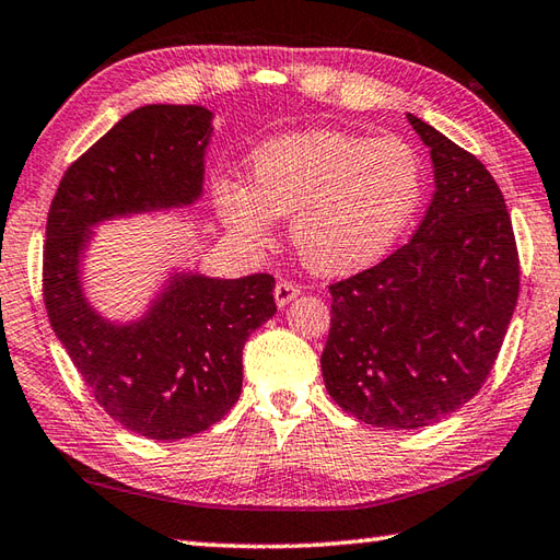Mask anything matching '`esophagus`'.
Segmentation results:
<instances>
[{"instance_id":"esophagus-1","label":"esophagus","mask_w":560,"mask_h":560,"mask_svg":"<svg viewBox=\"0 0 560 560\" xmlns=\"http://www.w3.org/2000/svg\"><path fill=\"white\" fill-rule=\"evenodd\" d=\"M301 293V287L295 281H289V279H283V281H279L277 283V289H273V299H277V303L279 305H287V303H291L295 295Z\"/></svg>"}]
</instances>
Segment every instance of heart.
<instances>
[{
    "label": "heart",
    "mask_w": 560,
    "mask_h": 560,
    "mask_svg": "<svg viewBox=\"0 0 560 560\" xmlns=\"http://www.w3.org/2000/svg\"><path fill=\"white\" fill-rule=\"evenodd\" d=\"M424 196V167L410 142L345 130H311L261 145L249 162V191L218 184L223 221L265 240L273 218L293 215L291 240L317 273L371 267L398 243Z\"/></svg>",
    "instance_id": "1"
}]
</instances>
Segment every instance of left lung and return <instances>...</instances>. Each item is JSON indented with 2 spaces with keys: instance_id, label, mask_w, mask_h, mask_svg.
Here are the masks:
<instances>
[{
  "instance_id": "8db88e82",
  "label": "left lung",
  "mask_w": 560,
  "mask_h": 560,
  "mask_svg": "<svg viewBox=\"0 0 560 560\" xmlns=\"http://www.w3.org/2000/svg\"><path fill=\"white\" fill-rule=\"evenodd\" d=\"M436 191L396 252L330 283L320 357L339 408L383 430H420L483 386L520 295V252L505 199L476 155L408 114Z\"/></svg>"
}]
</instances>
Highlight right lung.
<instances>
[{"mask_svg": "<svg viewBox=\"0 0 560 560\" xmlns=\"http://www.w3.org/2000/svg\"><path fill=\"white\" fill-rule=\"evenodd\" d=\"M211 112L136 108L77 158L50 203L43 303L94 400L148 440H184L223 420L243 390V347L277 313L271 273L182 277L138 325L104 323L82 299L77 257L102 218L191 203L201 194Z\"/></svg>", "mask_w": 560, "mask_h": 560, "instance_id": "1", "label": "right lung"}]
</instances>
